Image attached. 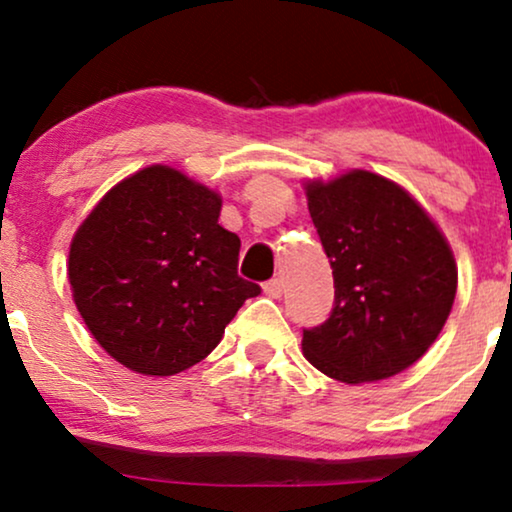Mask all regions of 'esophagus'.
Instances as JSON below:
<instances>
[{
	"label": "esophagus",
	"mask_w": 512,
	"mask_h": 512,
	"mask_svg": "<svg viewBox=\"0 0 512 512\" xmlns=\"http://www.w3.org/2000/svg\"><path fill=\"white\" fill-rule=\"evenodd\" d=\"M263 291H265V296H270V298H282L284 282H282V279H279V277L270 279V282L263 284Z\"/></svg>",
	"instance_id": "1"
}]
</instances>
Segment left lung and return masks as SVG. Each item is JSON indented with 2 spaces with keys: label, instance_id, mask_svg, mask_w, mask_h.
I'll use <instances>...</instances> for the list:
<instances>
[{
  "label": "left lung",
  "instance_id": "left-lung-1",
  "mask_svg": "<svg viewBox=\"0 0 512 512\" xmlns=\"http://www.w3.org/2000/svg\"><path fill=\"white\" fill-rule=\"evenodd\" d=\"M333 268V310L305 328V359L347 384L410 368L450 317L457 263L431 216L380 174L354 170L305 186Z\"/></svg>",
  "mask_w": 512,
  "mask_h": 512
}]
</instances>
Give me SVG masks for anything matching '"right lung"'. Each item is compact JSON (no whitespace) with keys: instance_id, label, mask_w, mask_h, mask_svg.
<instances>
[{"instance_id":"add662e5","label":"right lung","mask_w":512,"mask_h":512,"mask_svg":"<svg viewBox=\"0 0 512 512\" xmlns=\"http://www.w3.org/2000/svg\"><path fill=\"white\" fill-rule=\"evenodd\" d=\"M221 198L167 165L116 184L76 230L69 284L104 352L142 375H177L219 345L261 286L237 275L240 237Z\"/></svg>"}]
</instances>
